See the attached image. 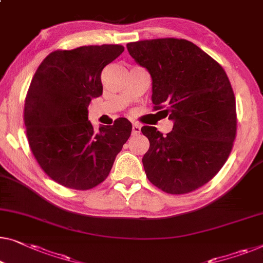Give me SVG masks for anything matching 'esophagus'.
<instances>
[{"label": "esophagus", "instance_id": "obj_1", "mask_svg": "<svg viewBox=\"0 0 263 263\" xmlns=\"http://www.w3.org/2000/svg\"><path fill=\"white\" fill-rule=\"evenodd\" d=\"M141 133V125L139 123H134L133 124V130H132V134L133 135H139Z\"/></svg>", "mask_w": 263, "mask_h": 263}]
</instances>
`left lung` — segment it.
<instances>
[{
    "label": "left lung",
    "instance_id": "1",
    "mask_svg": "<svg viewBox=\"0 0 263 263\" xmlns=\"http://www.w3.org/2000/svg\"><path fill=\"white\" fill-rule=\"evenodd\" d=\"M127 48L152 76L153 109L174 121L166 135L155 127L141 128L149 140L142 158L148 180L171 195L195 191L219 172L233 149L237 116L229 78L185 39L141 40Z\"/></svg>",
    "mask_w": 263,
    "mask_h": 263
}]
</instances>
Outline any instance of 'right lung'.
<instances>
[{
    "instance_id": "1",
    "label": "right lung",
    "mask_w": 263,
    "mask_h": 263,
    "mask_svg": "<svg viewBox=\"0 0 263 263\" xmlns=\"http://www.w3.org/2000/svg\"><path fill=\"white\" fill-rule=\"evenodd\" d=\"M124 51L122 45L57 49L43 60L25 100L24 121L30 151L58 184L90 190L109 176L132 133L124 117L93 130L87 106L103 92V68Z\"/></svg>"
}]
</instances>
